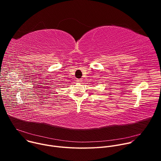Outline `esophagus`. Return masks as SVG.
<instances>
[{
	"instance_id": "esophagus-1",
	"label": "esophagus",
	"mask_w": 161,
	"mask_h": 161,
	"mask_svg": "<svg viewBox=\"0 0 161 161\" xmlns=\"http://www.w3.org/2000/svg\"><path fill=\"white\" fill-rule=\"evenodd\" d=\"M82 81V80L81 79H78L77 80V82H78V83H81Z\"/></svg>"
}]
</instances>
